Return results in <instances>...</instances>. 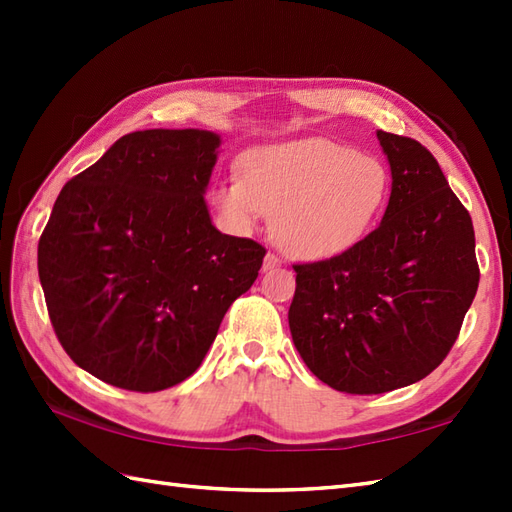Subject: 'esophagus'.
<instances>
[{
  "mask_svg": "<svg viewBox=\"0 0 512 512\" xmlns=\"http://www.w3.org/2000/svg\"><path fill=\"white\" fill-rule=\"evenodd\" d=\"M281 264V259L275 255V253H268L266 257H264V270H273V268H277Z\"/></svg>",
  "mask_w": 512,
  "mask_h": 512,
  "instance_id": "1",
  "label": "esophagus"
}]
</instances>
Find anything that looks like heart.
<instances>
[{
	"label": "heart",
	"instance_id": "b5f03b06",
	"mask_svg": "<svg viewBox=\"0 0 512 512\" xmlns=\"http://www.w3.org/2000/svg\"><path fill=\"white\" fill-rule=\"evenodd\" d=\"M242 178L217 184L213 202L237 233L270 213V233L301 259L339 255L372 231L389 198V171L372 154L328 138L250 149Z\"/></svg>",
	"mask_w": 512,
	"mask_h": 512
}]
</instances>
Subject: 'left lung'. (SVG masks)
I'll list each match as a JSON object with an SVG mask.
<instances>
[{"instance_id":"8db88e82","label":"left lung","mask_w":512,"mask_h":512,"mask_svg":"<svg viewBox=\"0 0 512 512\" xmlns=\"http://www.w3.org/2000/svg\"><path fill=\"white\" fill-rule=\"evenodd\" d=\"M391 167L385 217L361 242L295 264L290 334L310 372L358 396L418 383L458 339L480 284L469 211L418 140L376 132Z\"/></svg>"}]
</instances>
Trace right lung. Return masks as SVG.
<instances>
[{
    "instance_id": "obj_1",
    "label": "right lung",
    "mask_w": 512,
    "mask_h": 512,
    "mask_svg": "<svg viewBox=\"0 0 512 512\" xmlns=\"http://www.w3.org/2000/svg\"><path fill=\"white\" fill-rule=\"evenodd\" d=\"M220 136L145 129L61 189L37 248L50 323L72 361L107 385L162 391L204 361L266 248L222 235L204 191Z\"/></svg>"
}]
</instances>
